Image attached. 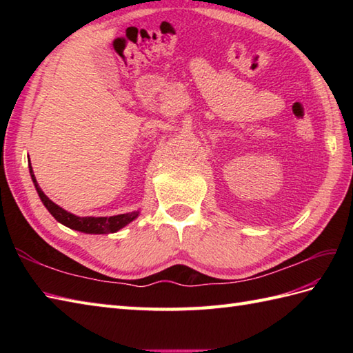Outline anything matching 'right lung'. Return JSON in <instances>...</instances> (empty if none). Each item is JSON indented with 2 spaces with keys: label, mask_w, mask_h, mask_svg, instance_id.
<instances>
[{
  "label": "right lung",
  "mask_w": 353,
  "mask_h": 353,
  "mask_svg": "<svg viewBox=\"0 0 353 353\" xmlns=\"http://www.w3.org/2000/svg\"><path fill=\"white\" fill-rule=\"evenodd\" d=\"M30 174H32V181L36 186V191L39 194L42 203L48 209V212L54 216V219L65 224L66 228L85 232V234H114V232L124 228L125 224H129L138 216V212L130 214H121L114 216H77L71 212H66L65 209L57 206L56 203L45 196L43 191L39 188V185L36 182V177L33 174L32 165H30Z\"/></svg>",
  "instance_id": "1"
}]
</instances>
